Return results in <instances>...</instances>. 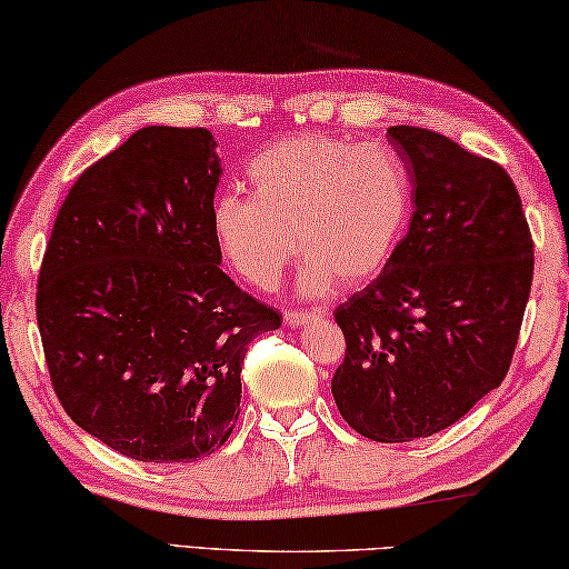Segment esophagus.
I'll return each instance as SVG.
<instances>
[{
  "instance_id": "esophagus-1",
  "label": "esophagus",
  "mask_w": 569,
  "mask_h": 569,
  "mask_svg": "<svg viewBox=\"0 0 569 569\" xmlns=\"http://www.w3.org/2000/svg\"><path fill=\"white\" fill-rule=\"evenodd\" d=\"M315 318H320L318 310H284V322L290 325V328H297V325H307Z\"/></svg>"
}]
</instances>
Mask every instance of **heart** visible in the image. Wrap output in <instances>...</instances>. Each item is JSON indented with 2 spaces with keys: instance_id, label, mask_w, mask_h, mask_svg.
I'll use <instances>...</instances> for the list:
<instances>
[{
  "instance_id": "b5f03b06",
  "label": "heart",
  "mask_w": 569,
  "mask_h": 569,
  "mask_svg": "<svg viewBox=\"0 0 569 569\" xmlns=\"http://www.w3.org/2000/svg\"><path fill=\"white\" fill-rule=\"evenodd\" d=\"M247 179L251 197H221L211 227L234 272L257 290H272L297 249L307 292L368 282L396 254L413 209L411 169L386 143L282 138L251 158Z\"/></svg>"
}]
</instances>
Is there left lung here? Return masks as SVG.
I'll list each match as a JSON object with an SVG mask.
<instances>
[{
	"label": "left lung",
	"mask_w": 569,
	"mask_h": 569,
	"mask_svg": "<svg viewBox=\"0 0 569 569\" xmlns=\"http://www.w3.org/2000/svg\"><path fill=\"white\" fill-rule=\"evenodd\" d=\"M413 179L408 234L335 310L340 416L378 443L426 439L505 380L532 290L535 241L515 181L441 133L388 128Z\"/></svg>",
	"instance_id": "obj_1"
}]
</instances>
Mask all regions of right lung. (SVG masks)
<instances>
[{
	"mask_svg": "<svg viewBox=\"0 0 569 569\" xmlns=\"http://www.w3.org/2000/svg\"><path fill=\"white\" fill-rule=\"evenodd\" d=\"M217 141L148 126L80 173L37 277V328L58 400L138 461H197L229 439L241 366L274 307L219 269Z\"/></svg>",
	"mask_w": 569,
	"mask_h": 569,
	"instance_id": "obj_1",
	"label": "right lung"
}]
</instances>
